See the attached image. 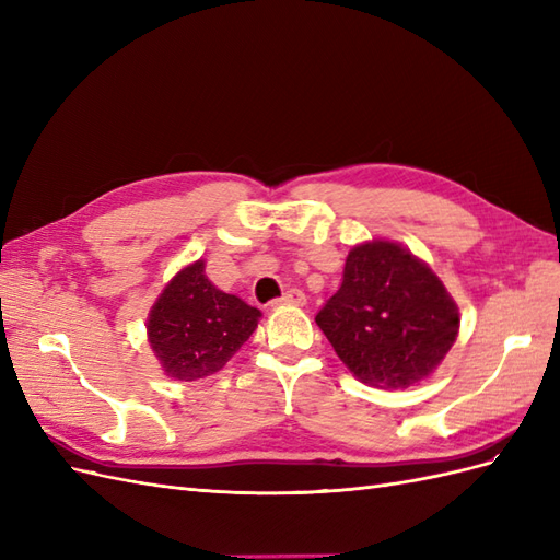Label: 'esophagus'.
<instances>
[{"label": "esophagus", "mask_w": 560, "mask_h": 560, "mask_svg": "<svg viewBox=\"0 0 560 560\" xmlns=\"http://www.w3.org/2000/svg\"><path fill=\"white\" fill-rule=\"evenodd\" d=\"M273 306H306V294H303L301 290H290L278 301H273Z\"/></svg>", "instance_id": "1"}]
</instances>
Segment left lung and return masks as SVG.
<instances>
[{"label": "left lung", "instance_id": "8db88e82", "mask_svg": "<svg viewBox=\"0 0 560 560\" xmlns=\"http://www.w3.org/2000/svg\"><path fill=\"white\" fill-rule=\"evenodd\" d=\"M315 322L354 378L406 389L442 364L460 331V308L411 249L374 238L348 252L343 282Z\"/></svg>", "mask_w": 560, "mask_h": 560}]
</instances>
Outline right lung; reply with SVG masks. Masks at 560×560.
Returning <instances> with one entry per match:
<instances>
[{"mask_svg":"<svg viewBox=\"0 0 560 560\" xmlns=\"http://www.w3.org/2000/svg\"><path fill=\"white\" fill-rule=\"evenodd\" d=\"M259 319V308L217 290L198 259L163 287L147 317V341L167 378L198 381L224 369Z\"/></svg>","mask_w":560,"mask_h":560,"instance_id":"add662e5","label":"right lung"}]
</instances>
